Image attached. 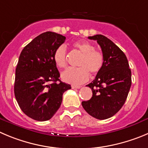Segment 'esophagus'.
I'll return each instance as SVG.
<instances>
[{"instance_id":"obj_1","label":"esophagus","mask_w":148,"mask_h":148,"mask_svg":"<svg viewBox=\"0 0 148 148\" xmlns=\"http://www.w3.org/2000/svg\"><path fill=\"white\" fill-rule=\"evenodd\" d=\"M81 86H79V85H71V88L72 89H79L80 88Z\"/></svg>"}]
</instances>
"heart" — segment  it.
I'll use <instances>...</instances> for the list:
<instances>
[{"mask_svg": "<svg viewBox=\"0 0 148 148\" xmlns=\"http://www.w3.org/2000/svg\"><path fill=\"white\" fill-rule=\"evenodd\" d=\"M72 47L81 54L77 62L78 68H71L61 74L63 80L73 85H79L89 78V74L94 76L100 72L104 63V58L101 52L95 49V47L87 41H76ZM53 59L58 67L63 69L67 65V51L63 45L56 48Z\"/></svg>", "mask_w": 148, "mask_h": 148, "instance_id": "b5f03b06", "label": "heart"}]
</instances>
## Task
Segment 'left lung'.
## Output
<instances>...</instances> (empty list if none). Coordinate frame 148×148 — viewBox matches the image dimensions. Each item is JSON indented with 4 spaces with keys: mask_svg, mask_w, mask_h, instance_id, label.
I'll use <instances>...</instances> for the list:
<instances>
[{
    "mask_svg": "<svg viewBox=\"0 0 148 148\" xmlns=\"http://www.w3.org/2000/svg\"><path fill=\"white\" fill-rule=\"evenodd\" d=\"M88 38L100 45L104 63L94 80L86 85L92 90L93 96L82 105L92 117L105 120L123 106L132 85V71L124 52L111 40L101 34Z\"/></svg>",
    "mask_w": 148,
    "mask_h": 148,
    "instance_id": "1",
    "label": "left lung"
}]
</instances>
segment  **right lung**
<instances>
[{"mask_svg": "<svg viewBox=\"0 0 148 148\" xmlns=\"http://www.w3.org/2000/svg\"><path fill=\"white\" fill-rule=\"evenodd\" d=\"M65 40L66 37L56 33H43L25 47L19 57L15 98L22 111L36 121L52 118L61 105L63 93L71 88L60 80L53 59L55 50Z\"/></svg>", "mask_w": 148, "mask_h": 148, "instance_id": "add662e5", "label": "right lung"}]
</instances>
